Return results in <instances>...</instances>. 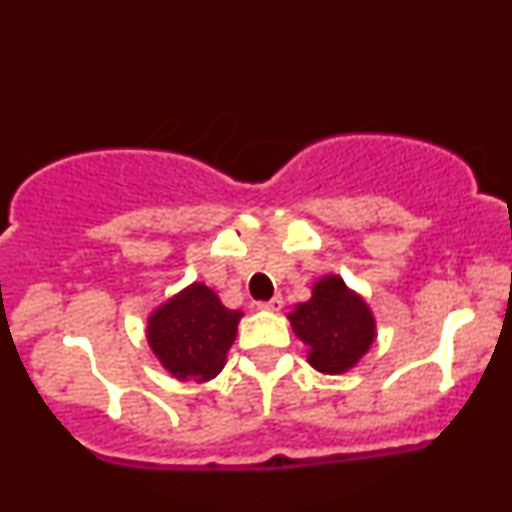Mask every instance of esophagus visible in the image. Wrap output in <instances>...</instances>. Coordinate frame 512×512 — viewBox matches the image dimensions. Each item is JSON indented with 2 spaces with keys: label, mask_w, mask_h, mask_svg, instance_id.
<instances>
[{
  "label": "esophagus",
  "mask_w": 512,
  "mask_h": 512,
  "mask_svg": "<svg viewBox=\"0 0 512 512\" xmlns=\"http://www.w3.org/2000/svg\"><path fill=\"white\" fill-rule=\"evenodd\" d=\"M281 305H284V298L274 296V298H269V301H260V303H257V308L267 310V313H276V310H281Z\"/></svg>",
  "instance_id": "1"
}]
</instances>
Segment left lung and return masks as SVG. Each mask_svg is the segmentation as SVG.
I'll return each mask as SVG.
<instances>
[{"label":"left lung","instance_id":"left-lung-1","mask_svg":"<svg viewBox=\"0 0 512 512\" xmlns=\"http://www.w3.org/2000/svg\"><path fill=\"white\" fill-rule=\"evenodd\" d=\"M291 330L308 346V363L325 375H342L358 366L378 337V325L361 293L339 274H325L310 298L286 313Z\"/></svg>","mask_w":512,"mask_h":512}]
</instances>
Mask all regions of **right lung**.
<instances>
[{
	"mask_svg": "<svg viewBox=\"0 0 512 512\" xmlns=\"http://www.w3.org/2000/svg\"><path fill=\"white\" fill-rule=\"evenodd\" d=\"M243 310L221 303L202 281L173 293L146 317V344L180 383H207L226 366Z\"/></svg>",
	"mask_w": 512,
	"mask_h": 512,
	"instance_id": "add662e5",
	"label": "right lung"
}]
</instances>
